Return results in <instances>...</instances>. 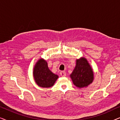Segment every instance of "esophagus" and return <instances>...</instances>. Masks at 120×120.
<instances>
[{"mask_svg": "<svg viewBox=\"0 0 120 120\" xmlns=\"http://www.w3.org/2000/svg\"><path fill=\"white\" fill-rule=\"evenodd\" d=\"M60 75H61L62 76H66V73H65L64 71H60Z\"/></svg>", "mask_w": 120, "mask_h": 120, "instance_id": "esophagus-1", "label": "esophagus"}]
</instances>
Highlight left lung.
Returning <instances> with one entry per match:
<instances>
[{"label": "left lung", "mask_w": 120, "mask_h": 120, "mask_svg": "<svg viewBox=\"0 0 120 120\" xmlns=\"http://www.w3.org/2000/svg\"><path fill=\"white\" fill-rule=\"evenodd\" d=\"M70 77L74 84L79 88L87 86L92 82L93 73L86 58L77 60L76 67Z\"/></svg>", "instance_id": "8db88e82"}]
</instances>
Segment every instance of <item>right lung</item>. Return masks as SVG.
<instances>
[{"instance_id":"obj_1","label":"right lung","mask_w":120,"mask_h":120,"mask_svg":"<svg viewBox=\"0 0 120 120\" xmlns=\"http://www.w3.org/2000/svg\"><path fill=\"white\" fill-rule=\"evenodd\" d=\"M34 80L39 86L41 87H50L52 86L58 79V75L50 71L47 62L40 59L34 68Z\"/></svg>"}]
</instances>
